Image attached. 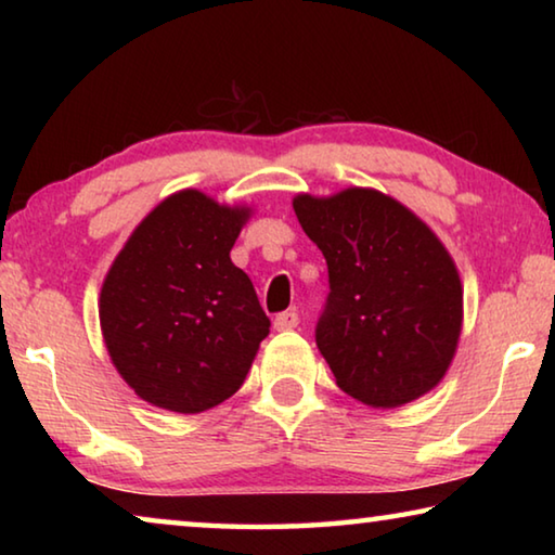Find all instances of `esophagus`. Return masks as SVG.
<instances>
[{"label":"esophagus","mask_w":555,"mask_h":555,"mask_svg":"<svg viewBox=\"0 0 555 555\" xmlns=\"http://www.w3.org/2000/svg\"><path fill=\"white\" fill-rule=\"evenodd\" d=\"M298 325V313L296 311H286V313H279L274 318V327L276 331H294Z\"/></svg>","instance_id":"34e87169"}]
</instances>
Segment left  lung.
<instances>
[{
  "mask_svg": "<svg viewBox=\"0 0 555 555\" xmlns=\"http://www.w3.org/2000/svg\"><path fill=\"white\" fill-rule=\"evenodd\" d=\"M294 210L327 261L315 343L337 387L372 409L436 389L463 331V284L438 234L374 188L298 193Z\"/></svg>",
  "mask_w": 555,
  "mask_h": 555,
  "instance_id": "obj_1",
  "label": "left lung"
}]
</instances>
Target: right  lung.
<instances>
[{"mask_svg":"<svg viewBox=\"0 0 555 555\" xmlns=\"http://www.w3.org/2000/svg\"><path fill=\"white\" fill-rule=\"evenodd\" d=\"M251 218L203 191L168 195L129 234L100 291V331L139 399L201 413L237 391L269 335L230 249Z\"/></svg>","mask_w":555,"mask_h":555,"instance_id":"obj_1","label":"right lung"}]
</instances>
